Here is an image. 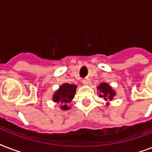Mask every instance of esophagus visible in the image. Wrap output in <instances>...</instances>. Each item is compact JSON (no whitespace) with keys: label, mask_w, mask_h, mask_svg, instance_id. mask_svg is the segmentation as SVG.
<instances>
[{"label":"esophagus","mask_w":152,"mask_h":152,"mask_svg":"<svg viewBox=\"0 0 152 152\" xmlns=\"http://www.w3.org/2000/svg\"><path fill=\"white\" fill-rule=\"evenodd\" d=\"M83 83L86 86H89L91 84V80H88V79H87V80H83Z\"/></svg>","instance_id":"34e87169"}]
</instances>
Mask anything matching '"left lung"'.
Masks as SVG:
<instances>
[{
    "label": "left lung",
    "instance_id": "8db88e82",
    "mask_svg": "<svg viewBox=\"0 0 152 152\" xmlns=\"http://www.w3.org/2000/svg\"><path fill=\"white\" fill-rule=\"evenodd\" d=\"M97 89L99 91V97L102 98L105 101H106V106L110 105L109 101H110L113 99V97L116 95V91L113 90L111 86H110L107 83H101L97 87Z\"/></svg>",
    "mask_w": 152,
    "mask_h": 152
}]
</instances>
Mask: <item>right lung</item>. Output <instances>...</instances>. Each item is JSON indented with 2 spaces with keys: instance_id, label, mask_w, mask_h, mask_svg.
Instances as JSON below:
<instances>
[{
  "instance_id": "add662e5",
  "label": "right lung",
  "mask_w": 152,
  "mask_h": 152,
  "mask_svg": "<svg viewBox=\"0 0 152 152\" xmlns=\"http://www.w3.org/2000/svg\"><path fill=\"white\" fill-rule=\"evenodd\" d=\"M77 86L76 84H69L68 83H63L59 87L53 95V101L60 104V108L63 110H68L71 108L69 106L72 100L73 99L76 94Z\"/></svg>"
}]
</instances>
